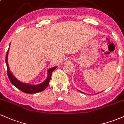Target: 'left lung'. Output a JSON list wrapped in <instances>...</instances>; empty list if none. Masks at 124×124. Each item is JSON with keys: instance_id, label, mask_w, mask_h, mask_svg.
Segmentation results:
<instances>
[{"instance_id": "left-lung-1", "label": "left lung", "mask_w": 124, "mask_h": 124, "mask_svg": "<svg viewBox=\"0 0 124 124\" xmlns=\"http://www.w3.org/2000/svg\"><path fill=\"white\" fill-rule=\"evenodd\" d=\"M79 92H82V93H83V92H81V91H80V90H79ZM99 93H101V92H99Z\"/></svg>"}]
</instances>
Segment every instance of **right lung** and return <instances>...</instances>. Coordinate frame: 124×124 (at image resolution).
<instances>
[{
  "label": "right lung",
  "instance_id": "1",
  "mask_svg": "<svg viewBox=\"0 0 124 124\" xmlns=\"http://www.w3.org/2000/svg\"><path fill=\"white\" fill-rule=\"evenodd\" d=\"M10 45H9V46H10ZM9 50V48L6 54V66H7L8 76L9 80L10 81L11 83L14 86H15L16 87H17L18 89H19L20 90H21V91L23 92L26 93H39L40 92H42L44 90H45V89L46 88V87L48 86V85L49 82H50V79H51L52 72L56 69L57 66L50 68L49 69H48L47 78H46V79L42 83H39L37 85H30V84L22 83V82L18 80L14 76V74L12 73L10 69H9L8 62V57Z\"/></svg>",
  "mask_w": 124,
  "mask_h": 124
}]
</instances>
